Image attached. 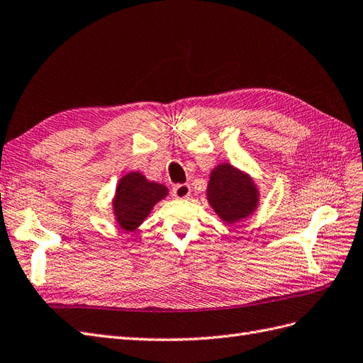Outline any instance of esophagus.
Instances as JSON below:
<instances>
[{
  "mask_svg": "<svg viewBox=\"0 0 363 363\" xmlns=\"http://www.w3.org/2000/svg\"><path fill=\"white\" fill-rule=\"evenodd\" d=\"M190 193H191V189H190L189 184H178V185H174L173 190H172V194L176 199L189 198Z\"/></svg>",
  "mask_w": 363,
  "mask_h": 363,
  "instance_id": "34e87169",
  "label": "esophagus"
}]
</instances>
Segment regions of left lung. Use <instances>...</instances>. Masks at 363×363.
Masks as SVG:
<instances>
[{
  "mask_svg": "<svg viewBox=\"0 0 363 363\" xmlns=\"http://www.w3.org/2000/svg\"><path fill=\"white\" fill-rule=\"evenodd\" d=\"M207 198L222 220L235 224L255 211L257 189L245 173L230 164H220L211 172Z\"/></svg>",
  "mask_w": 363,
  "mask_h": 363,
  "instance_id": "left-lung-1",
  "label": "left lung"
}]
</instances>
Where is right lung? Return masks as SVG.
<instances>
[{
	"instance_id": "obj_1",
	"label": "right lung",
	"mask_w": 363,
	"mask_h": 363,
	"mask_svg": "<svg viewBox=\"0 0 363 363\" xmlns=\"http://www.w3.org/2000/svg\"><path fill=\"white\" fill-rule=\"evenodd\" d=\"M167 187L148 182L141 173H128L119 181L113 201L115 216L121 228L135 230L148 216L156 202L167 196Z\"/></svg>"
}]
</instances>
